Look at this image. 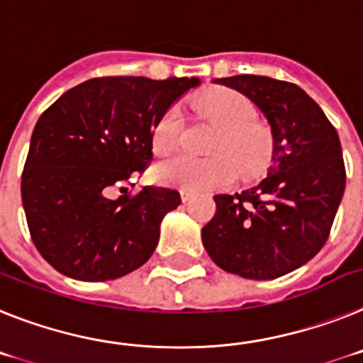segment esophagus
Here are the masks:
<instances>
[{
	"instance_id": "34e87169",
	"label": "esophagus",
	"mask_w": 363,
	"mask_h": 363,
	"mask_svg": "<svg viewBox=\"0 0 363 363\" xmlns=\"http://www.w3.org/2000/svg\"><path fill=\"white\" fill-rule=\"evenodd\" d=\"M191 197H194V194H191V191H188V190H181V199L184 201V203H190Z\"/></svg>"
}]
</instances>
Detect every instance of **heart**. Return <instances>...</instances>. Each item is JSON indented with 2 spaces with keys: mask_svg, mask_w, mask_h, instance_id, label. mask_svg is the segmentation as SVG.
Listing matches in <instances>:
<instances>
[{
  "mask_svg": "<svg viewBox=\"0 0 363 363\" xmlns=\"http://www.w3.org/2000/svg\"><path fill=\"white\" fill-rule=\"evenodd\" d=\"M201 118L216 125L206 153L210 157L179 155L157 164L155 177L164 184L203 191L225 188L234 181L235 169L248 177L269 162L274 150L272 129L257 121L256 107L248 96L234 89H213L194 102ZM182 116L177 107H168L151 128V150L168 155L179 144Z\"/></svg>",
  "mask_w": 363,
  "mask_h": 363,
  "instance_id": "heart-1",
  "label": "heart"
}]
</instances>
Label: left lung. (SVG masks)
Returning a JSON list of instances; mask_svg holds the SVG:
<instances>
[{
  "label": "left lung",
  "instance_id": "1",
  "mask_svg": "<svg viewBox=\"0 0 363 363\" xmlns=\"http://www.w3.org/2000/svg\"><path fill=\"white\" fill-rule=\"evenodd\" d=\"M252 100L274 137L267 177L235 195H213L203 226L213 263L248 279H276L313 259L329 239L345 190L338 133L291 82L256 74L216 78Z\"/></svg>",
  "mask_w": 363,
  "mask_h": 363
}]
</instances>
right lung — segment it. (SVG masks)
<instances>
[{"instance_id": "1", "label": "right lung", "mask_w": 363, "mask_h": 363, "mask_svg": "<svg viewBox=\"0 0 363 363\" xmlns=\"http://www.w3.org/2000/svg\"><path fill=\"white\" fill-rule=\"evenodd\" d=\"M197 84L91 78L42 113L21 173V201L34 247L52 269L80 281H107L150 259L160 220L181 195L155 186L118 199L111 194L150 166L151 128Z\"/></svg>"}]
</instances>
